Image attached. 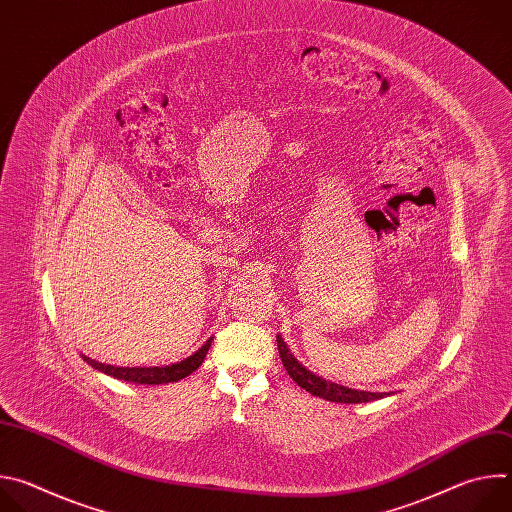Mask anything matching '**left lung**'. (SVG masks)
I'll return each mask as SVG.
<instances>
[{
  "label": "left lung",
  "mask_w": 512,
  "mask_h": 512,
  "mask_svg": "<svg viewBox=\"0 0 512 512\" xmlns=\"http://www.w3.org/2000/svg\"><path fill=\"white\" fill-rule=\"evenodd\" d=\"M277 348H279V356L283 367L287 371V375L294 379L302 389H306L308 393L322 397L326 401H334V403H369L375 399H383L391 393H371V391H358V389H348L344 385L326 381L318 375H314L312 371H308L304 364L289 352L287 344L283 342V338L277 334Z\"/></svg>",
  "instance_id": "1"
}]
</instances>
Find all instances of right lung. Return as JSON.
<instances>
[{"label":"right lung","mask_w":512,"mask_h":512,"mask_svg":"<svg viewBox=\"0 0 512 512\" xmlns=\"http://www.w3.org/2000/svg\"><path fill=\"white\" fill-rule=\"evenodd\" d=\"M210 344H212V336L188 358L170 362V364H166V367L164 364L162 367H115V364H105V362L93 360L85 354H83V360H87V364H91V367L97 369L99 373H105L119 381H127V383H135V385H166V383H176V381L192 375L200 367L202 360L206 358Z\"/></svg>","instance_id":"obj_1"}]
</instances>
